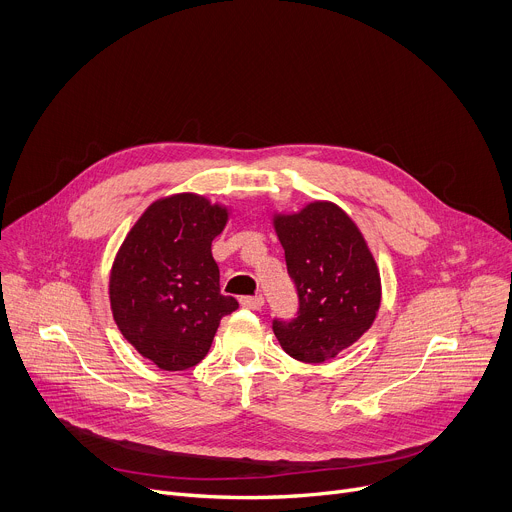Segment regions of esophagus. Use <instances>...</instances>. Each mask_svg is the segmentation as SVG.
I'll use <instances>...</instances> for the list:
<instances>
[{
    "label": "esophagus",
    "mask_w": 512,
    "mask_h": 512,
    "mask_svg": "<svg viewBox=\"0 0 512 512\" xmlns=\"http://www.w3.org/2000/svg\"><path fill=\"white\" fill-rule=\"evenodd\" d=\"M263 296H245L241 298V306L247 310H261L263 308Z\"/></svg>",
    "instance_id": "1"
}]
</instances>
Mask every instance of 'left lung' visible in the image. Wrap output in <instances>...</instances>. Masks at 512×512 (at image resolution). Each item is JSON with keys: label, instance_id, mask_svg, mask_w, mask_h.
Returning a JSON list of instances; mask_svg holds the SVG:
<instances>
[{"label": "left lung", "instance_id": "obj_1", "mask_svg": "<svg viewBox=\"0 0 512 512\" xmlns=\"http://www.w3.org/2000/svg\"><path fill=\"white\" fill-rule=\"evenodd\" d=\"M287 271L300 296L298 318L273 320L281 348L302 362H326L367 332L381 308V273L352 218L330 200L273 212Z\"/></svg>", "mask_w": 512, "mask_h": 512}]
</instances>
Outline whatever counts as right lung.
I'll return each instance as SVG.
<instances>
[{"instance_id": "obj_1", "label": "right lung", "mask_w": 512, "mask_h": 512, "mask_svg": "<svg viewBox=\"0 0 512 512\" xmlns=\"http://www.w3.org/2000/svg\"><path fill=\"white\" fill-rule=\"evenodd\" d=\"M229 218V206L194 192L158 198L113 259V320L123 338L162 371L196 367L218 324L239 308L235 298L221 294L210 251Z\"/></svg>"}]
</instances>
